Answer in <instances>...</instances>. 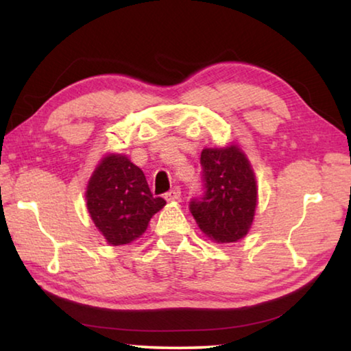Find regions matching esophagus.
I'll return each mask as SVG.
<instances>
[{
  "instance_id": "1",
  "label": "esophagus",
  "mask_w": 351,
  "mask_h": 351,
  "mask_svg": "<svg viewBox=\"0 0 351 351\" xmlns=\"http://www.w3.org/2000/svg\"><path fill=\"white\" fill-rule=\"evenodd\" d=\"M181 198V189L180 187H173L171 190H169L167 193H165V199L167 201H176Z\"/></svg>"
}]
</instances>
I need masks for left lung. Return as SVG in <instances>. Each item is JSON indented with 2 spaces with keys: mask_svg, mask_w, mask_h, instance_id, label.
<instances>
[{
  "mask_svg": "<svg viewBox=\"0 0 351 351\" xmlns=\"http://www.w3.org/2000/svg\"><path fill=\"white\" fill-rule=\"evenodd\" d=\"M203 193L189 209L203 232L217 243L241 240L257 206V184L251 164L239 147L204 148L201 153Z\"/></svg>",
  "mask_w": 351,
  "mask_h": 351,
  "instance_id": "obj_1",
  "label": "left lung"
}]
</instances>
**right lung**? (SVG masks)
<instances>
[{"mask_svg":"<svg viewBox=\"0 0 351 351\" xmlns=\"http://www.w3.org/2000/svg\"><path fill=\"white\" fill-rule=\"evenodd\" d=\"M86 206L106 241L119 246L144 234L150 218L165 206V199L153 197L138 165L123 154H110L88 182Z\"/></svg>","mask_w":351,"mask_h":351,"instance_id":"1","label":"right lung"}]
</instances>
